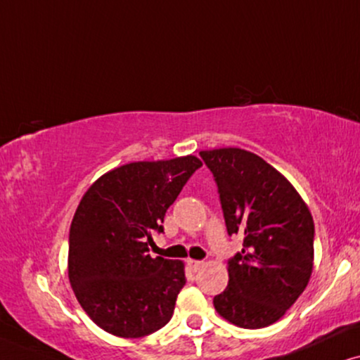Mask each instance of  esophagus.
Segmentation results:
<instances>
[{
	"instance_id": "esophagus-1",
	"label": "esophagus",
	"mask_w": 360,
	"mask_h": 360,
	"mask_svg": "<svg viewBox=\"0 0 360 360\" xmlns=\"http://www.w3.org/2000/svg\"><path fill=\"white\" fill-rule=\"evenodd\" d=\"M202 265L204 263L200 260H188V266L191 268V271H198Z\"/></svg>"
}]
</instances>
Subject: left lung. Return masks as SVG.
Here are the masks:
<instances>
[{"instance_id": "obj_1", "label": "left lung", "mask_w": 360, "mask_h": 360, "mask_svg": "<svg viewBox=\"0 0 360 360\" xmlns=\"http://www.w3.org/2000/svg\"><path fill=\"white\" fill-rule=\"evenodd\" d=\"M212 172L229 236L243 248L229 258V285L214 298L232 324L260 329L276 323L308 285L314 222L283 174L240 148L200 151Z\"/></svg>"}]
</instances>
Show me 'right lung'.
<instances>
[{
	"label": "right lung",
	"instance_id": "add662e5",
	"mask_svg": "<svg viewBox=\"0 0 360 360\" xmlns=\"http://www.w3.org/2000/svg\"><path fill=\"white\" fill-rule=\"evenodd\" d=\"M195 156L120 166L80 200L69 233V280L85 313L120 338L169 323L186 285L179 260L150 257L166 210L199 167Z\"/></svg>",
	"mask_w": 360,
	"mask_h": 360
}]
</instances>
